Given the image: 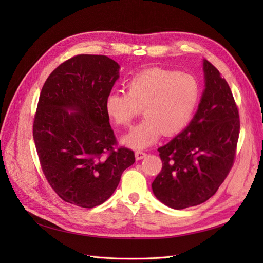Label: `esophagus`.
I'll use <instances>...</instances> for the list:
<instances>
[{
    "instance_id": "esophagus-1",
    "label": "esophagus",
    "mask_w": 263,
    "mask_h": 263,
    "mask_svg": "<svg viewBox=\"0 0 263 263\" xmlns=\"http://www.w3.org/2000/svg\"><path fill=\"white\" fill-rule=\"evenodd\" d=\"M146 156H147V154L142 150H138V151H136V153H135V157H136L137 160H141V159H144Z\"/></svg>"
}]
</instances>
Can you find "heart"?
<instances>
[{
  "mask_svg": "<svg viewBox=\"0 0 263 263\" xmlns=\"http://www.w3.org/2000/svg\"><path fill=\"white\" fill-rule=\"evenodd\" d=\"M126 89L109 93L105 109L121 127H129L142 109L146 118L123 138L125 145L135 149L155 144L162 134L173 136L182 132L201 98L200 83L193 76L160 68L135 74Z\"/></svg>",
  "mask_w": 263,
  "mask_h": 263,
  "instance_id": "1",
  "label": "heart"
}]
</instances>
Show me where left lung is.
<instances>
[{"instance_id": "obj_1", "label": "left lung", "mask_w": 263, "mask_h": 263, "mask_svg": "<svg viewBox=\"0 0 263 263\" xmlns=\"http://www.w3.org/2000/svg\"><path fill=\"white\" fill-rule=\"evenodd\" d=\"M205 90L186 128L158 149L162 169L154 180L156 197L183 210L211 198L233 168L239 138V112L219 71L204 60Z\"/></svg>"}]
</instances>
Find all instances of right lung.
<instances>
[{
    "instance_id": "add662e5",
    "label": "right lung",
    "mask_w": 263,
    "mask_h": 263,
    "mask_svg": "<svg viewBox=\"0 0 263 263\" xmlns=\"http://www.w3.org/2000/svg\"><path fill=\"white\" fill-rule=\"evenodd\" d=\"M118 69L107 55L77 54L52 71L39 95L33 136L42 170L62 201L80 208L104 203L135 162L105 109Z\"/></svg>"
}]
</instances>
